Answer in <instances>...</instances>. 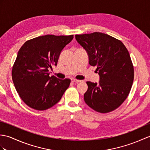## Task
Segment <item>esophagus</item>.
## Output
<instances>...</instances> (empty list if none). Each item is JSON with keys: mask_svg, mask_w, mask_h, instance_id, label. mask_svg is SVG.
I'll use <instances>...</instances> for the list:
<instances>
[{"mask_svg": "<svg viewBox=\"0 0 150 150\" xmlns=\"http://www.w3.org/2000/svg\"><path fill=\"white\" fill-rule=\"evenodd\" d=\"M71 81L72 82H76V83L82 82V81H81V80H77V79H71Z\"/></svg>", "mask_w": 150, "mask_h": 150, "instance_id": "1", "label": "esophagus"}]
</instances>
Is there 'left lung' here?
<instances>
[{
	"label": "left lung",
	"instance_id": "obj_1",
	"mask_svg": "<svg viewBox=\"0 0 150 150\" xmlns=\"http://www.w3.org/2000/svg\"><path fill=\"white\" fill-rule=\"evenodd\" d=\"M75 39L100 76L98 83L86 82L85 102L98 112H111L127 98L133 83L134 67L128 51L121 41L102 33L75 35Z\"/></svg>",
	"mask_w": 150,
	"mask_h": 150
}]
</instances>
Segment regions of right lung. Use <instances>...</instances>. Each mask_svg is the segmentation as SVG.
<instances>
[{"instance_id":"add662e5","label":"right lung","mask_w":150,"mask_h":150,"mask_svg":"<svg viewBox=\"0 0 150 150\" xmlns=\"http://www.w3.org/2000/svg\"><path fill=\"white\" fill-rule=\"evenodd\" d=\"M74 35H45L27 41L20 48L12 69L17 93L24 103L38 110L55 105L70 83V79L50 75L49 68L57 66L62 50Z\"/></svg>"}]
</instances>
